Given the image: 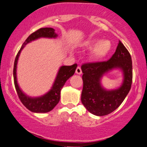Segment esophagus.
Returning <instances> with one entry per match:
<instances>
[{"label": "esophagus", "instance_id": "esophagus-1", "mask_svg": "<svg viewBox=\"0 0 147 147\" xmlns=\"http://www.w3.org/2000/svg\"><path fill=\"white\" fill-rule=\"evenodd\" d=\"M76 73L77 74H79V75H80V74H82V70H81V68H80V67H77L76 69Z\"/></svg>", "mask_w": 147, "mask_h": 147}]
</instances>
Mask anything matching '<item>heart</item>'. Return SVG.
I'll list each match as a JSON object with an SVG mask.
<instances>
[{
	"mask_svg": "<svg viewBox=\"0 0 147 147\" xmlns=\"http://www.w3.org/2000/svg\"><path fill=\"white\" fill-rule=\"evenodd\" d=\"M85 47L87 49H92L91 57L94 60H100L104 57L111 49V43L108 40H98L92 39L85 43Z\"/></svg>",
	"mask_w": 147,
	"mask_h": 147,
	"instance_id": "b5f03b06",
	"label": "heart"
}]
</instances>
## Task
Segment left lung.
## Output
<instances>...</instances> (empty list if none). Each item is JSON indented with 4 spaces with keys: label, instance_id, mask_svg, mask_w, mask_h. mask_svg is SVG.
<instances>
[{
    "label": "left lung",
    "instance_id": "1",
    "mask_svg": "<svg viewBox=\"0 0 147 147\" xmlns=\"http://www.w3.org/2000/svg\"><path fill=\"white\" fill-rule=\"evenodd\" d=\"M116 68L123 71V84L115 90H106L100 83L102 77ZM81 69L83 73L81 101L85 108L96 116H104L113 113L121 104L131 87L133 67L131 55L126 48L119 41L110 60L84 64Z\"/></svg>",
    "mask_w": 147,
    "mask_h": 147
}]
</instances>
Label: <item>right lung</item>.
Returning a JSON list of instances; mask_svg holds the SVG:
<instances>
[{
    "label": "right lung",
    "mask_w": 147,
    "mask_h": 147,
    "mask_svg": "<svg viewBox=\"0 0 147 147\" xmlns=\"http://www.w3.org/2000/svg\"><path fill=\"white\" fill-rule=\"evenodd\" d=\"M57 37V34L55 32V30L52 28H42L37 30L26 39L16 56L14 70H13V76H14V85H15L16 92L21 103L27 109L30 110L32 113H45L50 112L55 108V105L60 101L61 90L63 87L66 81L75 73L77 65L74 64L71 66L60 67L51 89L47 94L41 96L31 97L26 95L21 90L18 85L17 78H16V68H17L18 60H19L22 49L28 43L42 37L56 38Z\"/></svg>",
    "instance_id": "right-lung-1"
}]
</instances>
